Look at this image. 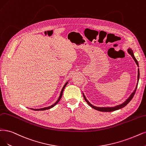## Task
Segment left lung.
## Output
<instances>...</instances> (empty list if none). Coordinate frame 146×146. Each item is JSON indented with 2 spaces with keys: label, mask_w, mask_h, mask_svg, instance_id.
Masks as SVG:
<instances>
[{
  "label": "left lung",
  "mask_w": 146,
  "mask_h": 146,
  "mask_svg": "<svg viewBox=\"0 0 146 146\" xmlns=\"http://www.w3.org/2000/svg\"><path fill=\"white\" fill-rule=\"evenodd\" d=\"M128 53H129V54H130V55L132 56V57L133 59H134V61H135L136 64H137V66H138V62L137 60L136 59V58H135L132 50L131 49H128ZM139 69H138V80H139ZM137 88V85L135 90V91L132 93V94L131 95V96L129 97V98L125 102H124V103H123L122 104H121V105H117V106H116L111 107V108H110V107H107V108H103V107H102V108H101V107H96V106H94L91 105V104L90 103V102L87 100V99L85 98V96L84 95V94H83V96H84V99L85 100L86 102H87V103L91 108H94V110H96L99 111H102V112H111V111H114L118 110H119V109H121V108H122L125 107L126 105H127L129 104V102H130V101L132 100V99L133 98V97L134 95H135V91H136Z\"/></svg>",
  "instance_id": "left-lung-1"
}]
</instances>
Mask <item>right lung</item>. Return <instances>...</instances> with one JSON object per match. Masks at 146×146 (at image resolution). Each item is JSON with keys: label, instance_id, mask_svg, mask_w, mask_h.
Here are the masks:
<instances>
[{"label": "right lung", "instance_id": "right-lung-1", "mask_svg": "<svg viewBox=\"0 0 146 146\" xmlns=\"http://www.w3.org/2000/svg\"><path fill=\"white\" fill-rule=\"evenodd\" d=\"M67 83L68 82H67L66 84L64 85V86L63 87V88H62V90H61V94H60V96H59V99H58V100L55 102V104H54L53 105H52V106H48V107H47V108H41V109H31V110H35V111H44V110H48V109H50V108H53L54 106H55L58 102H59V101L60 100V99H61V98H62V93H63V91H64V88H65V87H66V86L67 85Z\"/></svg>", "mask_w": 146, "mask_h": 146}]
</instances>
